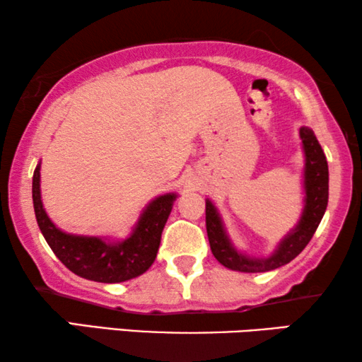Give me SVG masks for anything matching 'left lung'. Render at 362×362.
Here are the masks:
<instances>
[{"label": "left lung", "mask_w": 362, "mask_h": 362, "mask_svg": "<svg viewBox=\"0 0 362 362\" xmlns=\"http://www.w3.org/2000/svg\"><path fill=\"white\" fill-rule=\"evenodd\" d=\"M300 138L305 153L303 212L298 224L279 242L276 249L269 257H249L237 250L230 237L227 235L217 207L212 204L211 199H206V229L211 250L217 262L227 269L245 272V274L279 269L293 260L308 245L315 230L318 229L328 206V161L311 128L301 127Z\"/></svg>", "instance_id": "1"}]
</instances>
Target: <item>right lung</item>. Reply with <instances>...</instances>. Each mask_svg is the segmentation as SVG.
Here are the masks:
<instances>
[{"label": "right lung", "instance_id": "add662e5", "mask_svg": "<svg viewBox=\"0 0 362 362\" xmlns=\"http://www.w3.org/2000/svg\"><path fill=\"white\" fill-rule=\"evenodd\" d=\"M176 192H166L148 202L132 234L123 240L110 237L67 234L49 219L41 199V163L33 176V204L37 226L54 254L69 270L100 284H120L150 269L160 249L161 232L171 214Z\"/></svg>", "mask_w": 362, "mask_h": 362}]
</instances>
